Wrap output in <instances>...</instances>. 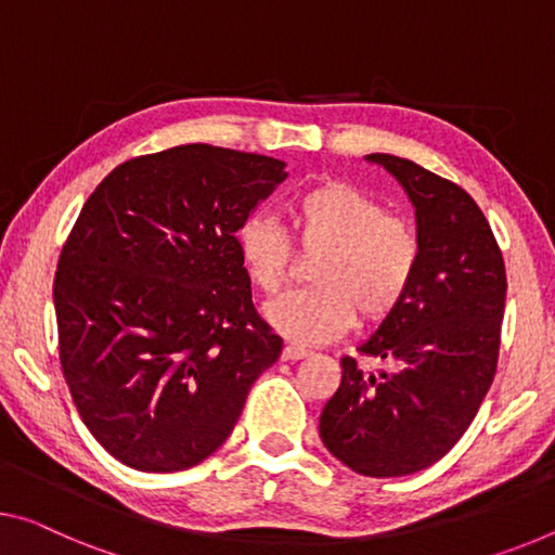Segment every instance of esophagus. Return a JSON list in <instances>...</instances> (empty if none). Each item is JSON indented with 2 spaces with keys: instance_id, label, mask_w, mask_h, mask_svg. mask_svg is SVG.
<instances>
[{
  "instance_id": "esophagus-1",
  "label": "esophagus",
  "mask_w": 555,
  "mask_h": 555,
  "mask_svg": "<svg viewBox=\"0 0 555 555\" xmlns=\"http://www.w3.org/2000/svg\"><path fill=\"white\" fill-rule=\"evenodd\" d=\"M310 354V349L307 347H300V345H287L285 349H283V360H302V357H307Z\"/></svg>"
}]
</instances>
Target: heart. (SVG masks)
<instances>
[{
    "mask_svg": "<svg viewBox=\"0 0 555 555\" xmlns=\"http://www.w3.org/2000/svg\"><path fill=\"white\" fill-rule=\"evenodd\" d=\"M287 225L270 216L245 218L235 230L237 255L250 283L275 295L287 283L295 245L317 255L314 287L285 293L268 305V322L297 345L330 343L352 327L385 320L404 302L422 262V241L402 216L349 183H322L295 195Z\"/></svg>",
    "mask_w": 555,
    "mask_h": 555,
    "instance_id": "heart-1",
    "label": "heart"
}]
</instances>
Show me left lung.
<instances>
[{
	"label": "left lung",
	"mask_w": 555,
	"mask_h": 555,
	"mask_svg": "<svg viewBox=\"0 0 555 555\" xmlns=\"http://www.w3.org/2000/svg\"><path fill=\"white\" fill-rule=\"evenodd\" d=\"M412 198L422 262L404 302L357 347L397 364L379 377L343 357V382L320 414V437L362 476H406L462 439L499 364L504 255L462 185L412 160L372 153Z\"/></svg>",
	"instance_id": "8db88e82"
}]
</instances>
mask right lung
I'll return each mask as SVG.
<instances>
[{
    "label": "right lung",
    "instance_id": "add662e5",
    "mask_svg": "<svg viewBox=\"0 0 555 555\" xmlns=\"http://www.w3.org/2000/svg\"><path fill=\"white\" fill-rule=\"evenodd\" d=\"M283 166L189 143L124 160L83 203L54 275L59 362L76 412L121 464H201L283 352L235 245Z\"/></svg>",
    "mask_w": 555,
    "mask_h": 555
}]
</instances>
